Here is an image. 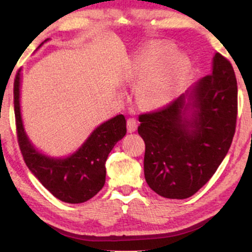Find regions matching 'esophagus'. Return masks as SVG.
I'll return each instance as SVG.
<instances>
[{
    "label": "esophagus",
    "instance_id": "1",
    "mask_svg": "<svg viewBox=\"0 0 252 252\" xmlns=\"http://www.w3.org/2000/svg\"><path fill=\"white\" fill-rule=\"evenodd\" d=\"M126 128H128L129 132L136 131V129H137V122H136V120H134V118H129V120L126 121Z\"/></svg>",
    "mask_w": 252,
    "mask_h": 252
}]
</instances>
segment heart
Wrapping results in <instances>:
<instances>
[{
    "instance_id": "b5f03b06",
    "label": "heart",
    "mask_w": 252,
    "mask_h": 252,
    "mask_svg": "<svg viewBox=\"0 0 252 252\" xmlns=\"http://www.w3.org/2000/svg\"><path fill=\"white\" fill-rule=\"evenodd\" d=\"M172 43H150L135 59L132 78L140 79L136 100L143 108H158L168 103L186 80L190 63L186 54L176 52Z\"/></svg>"
}]
</instances>
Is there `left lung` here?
<instances>
[{
  "label": "left lung",
  "instance_id": "left-lung-1",
  "mask_svg": "<svg viewBox=\"0 0 252 252\" xmlns=\"http://www.w3.org/2000/svg\"><path fill=\"white\" fill-rule=\"evenodd\" d=\"M237 80L232 65L216 53L212 72L168 106L141 115L146 143L144 178L158 195L186 199L212 178L232 142Z\"/></svg>",
  "mask_w": 252,
  "mask_h": 252
}]
</instances>
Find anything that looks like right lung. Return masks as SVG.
Wrapping results in <instances>:
<instances>
[{
  "label": "right lung",
  "instance_id": "add662e5",
  "mask_svg": "<svg viewBox=\"0 0 252 252\" xmlns=\"http://www.w3.org/2000/svg\"><path fill=\"white\" fill-rule=\"evenodd\" d=\"M46 39L36 51L45 42ZM21 71L14 82L17 137L25 162L33 175L56 198L68 204H82L94 198L105 184V161L118 141L126 134L123 115L110 118L97 126L76 152L67 156L45 154L32 143L21 115Z\"/></svg>",
  "mask_w": 252,
  "mask_h": 252
}]
</instances>
